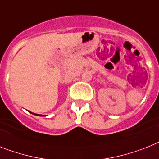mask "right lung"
<instances>
[{
	"instance_id": "1",
	"label": "right lung",
	"mask_w": 159,
	"mask_h": 159,
	"mask_svg": "<svg viewBox=\"0 0 159 159\" xmlns=\"http://www.w3.org/2000/svg\"><path fill=\"white\" fill-rule=\"evenodd\" d=\"M34 115H36V114H34ZM38 115H39V114H38ZM39 116H41V115H39Z\"/></svg>"
}]
</instances>
